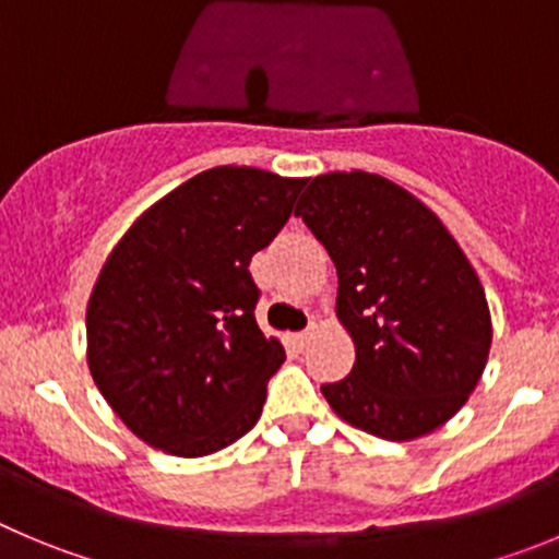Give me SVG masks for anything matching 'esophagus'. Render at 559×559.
Returning <instances> with one entry per match:
<instances>
[{
  "instance_id": "34e87169",
  "label": "esophagus",
  "mask_w": 559,
  "mask_h": 559,
  "mask_svg": "<svg viewBox=\"0 0 559 559\" xmlns=\"http://www.w3.org/2000/svg\"><path fill=\"white\" fill-rule=\"evenodd\" d=\"M309 338H311V331H300L292 336V344H297V347H306V344H309Z\"/></svg>"
}]
</instances>
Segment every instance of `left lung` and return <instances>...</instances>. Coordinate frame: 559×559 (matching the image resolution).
Returning a JSON list of instances; mask_svg holds the SVG:
<instances>
[{"label": "left lung", "instance_id": "8db88e82", "mask_svg": "<svg viewBox=\"0 0 559 559\" xmlns=\"http://www.w3.org/2000/svg\"><path fill=\"white\" fill-rule=\"evenodd\" d=\"M336 264V314L356 364L322 385L347 425L414 441L450 421L483 378L491 311L477 273L430 209L378 174L311 179L295 209Z\"/></svg>", "mask_w": 559, "mask_h": 559}]
</instances>
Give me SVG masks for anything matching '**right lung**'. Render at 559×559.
<instances>
[{"label": "right lung", "instance_id": "add662e5", "mask_svg": "<svg viewBox=\"0 0 559 559\" xmlns=\"http://www.w3.org/2000/svg\"><path fill=\"white\" fill-rule=\"evenodd\" d=\"M306 179L203 170L148 206L87 300V367L154 450L203 457L262 416L284 344L255 325L250 259L289 221Z\"/></svg>", "mask_w": 559, "mask_h": 559}]
</instances>
